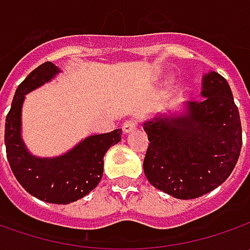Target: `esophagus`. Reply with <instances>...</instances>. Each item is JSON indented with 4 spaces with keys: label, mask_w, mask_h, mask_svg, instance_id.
I'll return each mask as SVG.
<instances>
[{
    "label": "esophagus",
    "mask_w": 250,
    "mask_h": 250,
    "mask_svg": "<svg viewBox=\"0 0 250 250\" xmlns=\"http://www.w3.org/2000/svg\"><path fill=\"white\" fill-rule=\"evenodd\" d=\"M138 126V121L133 120V118H130V120H126L124 122V125H122V129L125 133H128L130 130H133L135 128Z\"/></svg>",
    "instance_id": "34e87169"
}]
</instances>
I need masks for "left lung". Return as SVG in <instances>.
I'll list each match as a JSON object with an SVG mask.
<instances>
[{"mask_svg":"<svg viewBox=\"0 0 250 250\" xmlns=\"http://www.w3.org/2000/svg\"><path fill=\"white\" fill-rule=\"evenodd\" d=\"M202 96L188 103L182 117L159 115L143 125L150 142L145 175L153 187L178 199L203 196L221 185L242 147L239 111L226 78L207 73Z\"/></svg>","mask_w":250,"mask_h":250,"instance_id":"8db88e82","label":"left lung"}]
</instances>
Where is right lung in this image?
I'll return each mask as SVG.
<instances>
[{"mask_svg": "<svg viewBox=\"0 0 250 250\" xmlns=\"http://www.w3.org/2000/svg\"><path fill=\"white\" fill-rule=\"evenodd\" d=\"M57 72V66L44 62L18 86L5 120V149L11 169L24 190L48 203L68 205L86 196L99 185L104 169V154L120 142L122 129L89 136L57 159H37L29 154L21 139L24 94L48 82Z\"/></svg>", "mask_w": 250, "mask_h": 250, "instance_id": "obj_1", "label": "right lung"}]
</instances>
